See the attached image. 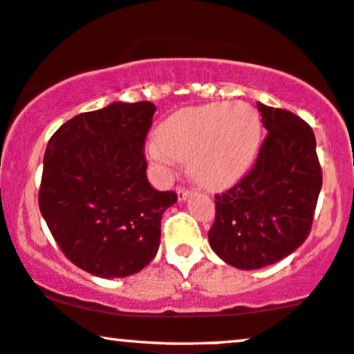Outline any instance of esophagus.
Masks as SVG:
<instances>
[{"label": "esophagus", "mask_w": 354, "mask_h": 354, "mask_svg": "<svg viewBox=\"0 0 354 354\" xmlns=\"http://www.w3.org/2000/svg\"><path fill=\"white\" fill-rule=\"evenodd\" d=\"M176 193H178V200L180 201H186L189 198V195H192V193H189L186 188H178Z\"/></svg>", "instance_id": "esophagus-1"}]
</instances>
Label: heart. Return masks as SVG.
<instances>
[{"instance_id":"obj_1","label":"heart","mask_w":354,"mask_h":354,"mask_svg":"<svg viewBox=\"0 0 354 354\" xmlns=\"http://www.w3.org/2000/svg\"><path fill=\"white\" fill-rule=\"evenodd\" d=\"M262 122L242 100L185 107L171 114L147 142L146 153L159 173L188 161L198 185L223 189L235 185L257 158Z\"/></svg>"}]
</instances>
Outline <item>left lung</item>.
<instances>
[{"mask_svg": "<svg viewBox=\"0 0 354 354\" xmlns=\"http://www.w3.org/2000/svg\"><path fill=\"white\" fill-rule=\"evenodd\" d=\"M257 109L269 134L250 173L215 196L208 232L213 252L242 270L272 266L304 243L322 186L309 124L284 109Z\"/></svg>", "mask_w": 354, "mask_h": 354, "instance_id": "obj_1", "label": "left lung"}]
</instances>
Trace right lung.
Masks as SVG:
<instances>
[{"label": "right lung", "instance_id": "add662e5", "mask_svg": "<svg viewBox=\"0 0 354 354\" xmlns=\"http://www.w3.org/2000/svg\"><path fill=\"white\" fill-rule=\"evenodd\" d=\"M154 112L151 102H112L67 120L46 145L41 216L65 257L95 277L145 269L159 248L162 213L178 200L146 176Z\"/></svg>", "mask_w": 354, "mask_h": 354}]
</instances>
